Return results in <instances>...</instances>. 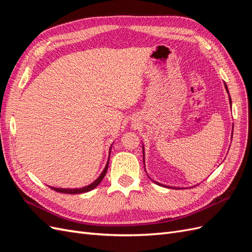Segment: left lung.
Listing matches in <instances>:
<instances>
[{"mask_svg":"<svg viewBox=\"0 0 252 252\" xmlns=\"http://www.w3.org/2000/svg\"><path fill=\"white\" fill-rule=\"evenodd\" d=\"M225 88H226L227 93H228V88H227V85H226V84H225ZM228 94H229V93H228ZM229 101H230V104H231V98H230V96H229ZM143 154H144V150H143ZM143 156H144V155H143ZM157 184H158V185H159V183H158V182H157Z\"/></svg>","mask_w":252,"mask_h":252,"instance_id":"8db88e82","label":"left lung"}]
</instances>
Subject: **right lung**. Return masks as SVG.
Here are the masks:
<instances>
[{
	"label": "right lung",
	"mask_w": 252,
	"mask_h": 252,
	"mask_svg": "<svg viewBox=\"0 0 252 252\" xmlns=\"http://www.w3.org/2000/svg\"><path fill=\"white\" fill-rule=\"evenodd\" d=\"M110 155V154H109ZM108 164H109V161L107 162V164H106L105 168L103 170V172L101 173L100 177H98L94 183H91L90 185L86 186V187H83V188H77V189H65V188H56V187H50L51 189L56 190L57 192H62V193H70V194H77V193H83V192H88L90 191V190L94 189L100 183L102 182V180L104 179L106 172H107V169H108Z\"/></svg>",
	"instance_id": "right-lung-1"
}]
</instances>
